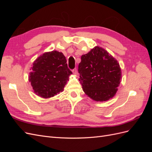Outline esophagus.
<instances>
[{
    "label": "esophagus",
    "mask_w": 152,
    "mask_h": 152,
    "mask_svg": "<svg viewBox=\"0 0 152 152\" xmlns=\"http://www.w3.org/2000/svg\"><path fill=\"white\" fill-rule=\"evenodd\" d=\"M72 72H73V74H74V75H77V69H76V68L73 69V70H72Z\"/></svg>",
    "instance_id": "1"
}]
</instances>
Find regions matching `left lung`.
Listing matches in <instances>:
<instances>
[{
    "instance_id": "8db88e82",
    "label": "left lung",
    "mask_w": 152,
    "mask_h": 152,
    "mask_svg": "<svg viewBox=\"0 0 152 152\" xmlns=\"http://www.w3.org/2000/svg\"><path fill=\"white\" fill-rule=\"evenodd\" d=\"M78 71L84 92L96 102L113 98L121 81L118 61L102 48L96 46L81 56Z\"/></svg>"
}]
</instances>
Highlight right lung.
I'll use <instances>...</instances> for the list:
<instances>
[{
	"label": "right lung",
	"mask_w": 152,
	"mask_h": 152,
	"mask_svg": "<svg viewBox=\"0 0 152 152\" xmlns=\"http://www.w3.org/2000/svg\"><path fill=\"white\" fill-rule=\"evenodd\" d=\"M29 82L34 93L48 98L62 92L72 72L68 68L66 59L57 50L45 53L33 63Z\"/></svg>",
	"instance_id": "1"
}]
</instances>
